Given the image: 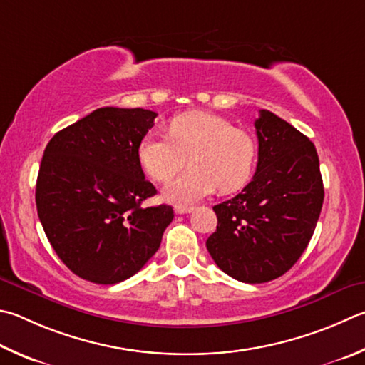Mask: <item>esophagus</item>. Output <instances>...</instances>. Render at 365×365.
Wrapping results in <instances>:
<instances>
[{
  "label": "esophagus",
  "instance_id": "1",
  "mask_svg": "<svg viewBox=\"0 0 365 365\" xmlns=\"http://www.w3.org/2000/svg\"><path fill=\"white\" fill-rule=\"evenodd\" d=\"M195 207L193 205H175V214H190V212H193Z\"/></svg>",
  "mask_w": 365,
  "mask_h": 365
}]
</instances>
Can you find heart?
<instances>
[{
  "instance_id": "obj_1",
  "label": "heart",
  "mask_w": 365,
  "mask_h": 365,
  "mask_svg": "<svg viewBox=\"0 0 365 365\" xmlns=\"http://www.w3.org/2000/svg\"><path fill=\"white\" fill-rule=\"evenodd\" d=\"M170 139L151 130L138 143V161L148 175L168 182L190 163V170L164 188V197L188 205L214 193L244 187L254 172L257 143L247 130L209 111H188L169 124Z\"/></svg>"
}]
</instances>
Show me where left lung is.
Wrapping results in <instances>:
<instances>
[{
    "label": "left lung",
    "instance_id": "left-lung-1",
    "mask_svg": "<svg viewBox=\"0 0 365 365\" xmlns=\"http://www.w3.org/2000/svg\"><path fill=\"white\" fill-rule=\"evenodd\" d=\"M255 130V175L240 195L214 205L217 230L205 241L223 273L249 284L273 281L294 267L324 202L313 142L268 110H260Z\"/></svg>",
    "mask_w": 365,
    "mask_h": 365
}]
</instances>
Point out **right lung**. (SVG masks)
Here are the masks:
<instances>
[{
	"instance_id": "obj_1",
	"label": "right lung",
	"mask_w": 365,
	"mask_h": 365,
	"mask_svg": "<svg viewBox=\"0 0 365 365\" xmlns=\"http://www.w3.org/2000/svg\"><path fill=\"white\" fill-rule=\"evenodd\" d=\"M155 111L103 107L62 129L44 150L36 209L58 258L96 284L129 279L160 249L170 205L142 207L156 195L138 161Z\"/></svg>"
}]
</instances>
